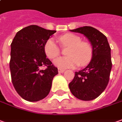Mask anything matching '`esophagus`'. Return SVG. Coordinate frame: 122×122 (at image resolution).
Here are the masks:
<instances>
[{"label": "esophagus", "mask_w": 122, "mask_h": 122, "mask_svg": "<svg viewBox=\"0 0 122 122\" xmlns=\"http://www.w3.org/2000/svg\"><path fill=\"white\" fill-rule=\"evenodd\" d=\"M64 71H65V70H64V69H62V68H58V72H59V73H63Z\"/></svg>", "instance_id": "obj_1"}]
</instances>
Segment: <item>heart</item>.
<instances>
[{"instance_id": "heart-1", "label": "heart", "mask_w": 122, "mask_h": 122, "mask_svg": "<svg viewBox=\"0 0 122 122\" xmlns=\"http://www.w3.org/2000/svg\"><path fill=\"white\" fill-rule=\"evenodd\" d=\"M60 44L62 48L68 47L66 57H61L54 61V65L60 68H68L75 66H84L91 61L93 51L90 44L81 41L80 37L74 34H66L59 37ZM44 52L50 59L59 56L60 49L52 38L47 40L44 46Z\"/></svg>"}]
</instances>
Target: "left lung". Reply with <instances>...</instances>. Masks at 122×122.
I'll list each match as a JSON object with an SVG mask.
<instances>
[{
	"label": "left lung",
	"mask_w": 122,
	"mask_h": 122,
	"mask_svg": "<svg viewBox=\"0 0 122 122\" xmlns=\"http://www.w3.org/2000/svg\"><path fill=\"white\" fill-rule=\"evenodd\" d=\"M70 31L84 35L90 42L93 55L90 62L82 70L75 72L69 88L76 98L90 101L98 98L106 88L112 70L111 48L104 34L92 26Z\"/></svg>",
	"instance_id": "1"
}]
</instances>
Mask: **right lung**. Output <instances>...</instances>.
<instances>
[{"label":"right lung","instance_id":"add662e5","mask_svg":"<svg viewBox=\"0 0 122 122\" xmlns=\"http://www.w3.org/2000/svg\"><path fill=\"white\" fill-rule=\"evenodd\" d=\"M56 32L30 25L18 31L12 42V82L18 94L26 101L38 102L46 98L54 77L58 74L44 50L46 42ZM41 66L47 68L41 70Z\"/></svg>","mask_w":122,"mask_h":122}]
</instances>
